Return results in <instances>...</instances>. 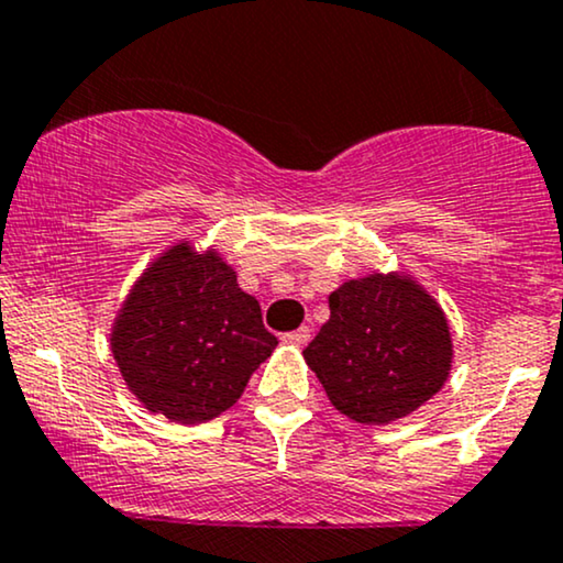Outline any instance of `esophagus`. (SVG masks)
<instances>
[{"label":"esophagus","mask_w":563,"mask_h":563,"mask_svg":"<svg viewBox=\"0 0 563 563\" xmlns=\"http://www.w3.org/2000/svg\"><path fill=\"white\" fill-rule=\"evenodd\" d=\"M309 335H311L309 328H299V330H294V333L283 335V341L290 343V346H307Z\"/></svg>","instance_id":"esophagus-1"}]
</instances>
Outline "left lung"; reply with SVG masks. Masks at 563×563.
Masks as SVG:
<instances>
[{
  "instance_id": "left-lung-1",
  "label": "left lung",
  "mask_w": 563,
  "mask_h": 563,
  "mask_svg": "<svg viewBox=\"0 0 563 563\" xmlns=\"http://www.w3.org/2000/svg\"><path fill=\"white\" fill-rule=\"evenodd\" d=\"M330 320L303 358L330 404L362 424H388L449 380L453 343L440 303L401 273H372L330 294Z\"/></svg>"
}]
</instances>
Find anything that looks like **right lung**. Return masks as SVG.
Returning <instances> with one entry per match:
<instances>
[{
    "instance_id": "add662e5",
    "label": "right lung",
    "mask_w": 563,
    "mask_h": 563,
    "mask_svg": "<svg viewBox=\"0 0 563 563\" xmlns=\"http://www.w3.org/2000/svg\"><path fill=\"white\" fill-rule=\"evenodd\" d=\"M112 356L154 415L196 424L241 398L277 338L214 249L175 243L146 267L114 317Z\"/></svg>"
}]
</instances>
